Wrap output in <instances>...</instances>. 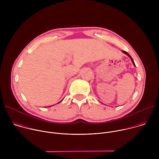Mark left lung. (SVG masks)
Wrapping results in <instances>:
<instances>
[{"label":"left lung","instance_id":"1","mask_svg":"<svg viewBox=\"0 0 159 159\" xmlns=\"http://www.w3.org/2000/svg\"><path fill=\"white\" fill-rule=\"evenodd\" d=\"M123 53H125V54H126V55H128V57H129V58H131V61H132V62H133V65H134V66H135V64H134V61H133V59H132V58H131V56H130V55H129V54H128V53H127V52H126V51H123Z\"/></svg>","mask_w":159,"mask_h":159}]
</instances>
